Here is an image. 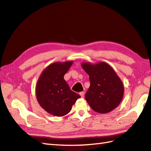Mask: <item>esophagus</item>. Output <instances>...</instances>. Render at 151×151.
Wrapping results in <instances>:
<instances>
[{
	"label": "esophagus",
	"instance_id": "esophagus-1",
	"mask_svg": "<svg viewBox=\"0 0 151 151\" xmlns=\"http://www.w3.org/2000/svg\"><path fill=\"white\" fill-rule=\"evenodd\" d=\"M80 95L81 96V97H84V91H81V92H80Z\"/></svg>",
	"mask_w": 151,
	"mask_h": 151
}]
</instances>
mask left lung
<instances>
[{"mask_svg": "<svg viewBox=\"0 0 151 151\" xmlns=\"http://www.w3.org/2000/svg\"><path fill=\"white\" fill-rule=\"evenodd\" d=\"M82 68L88 74L90 86L85 97L93 110L100 114L112 111L119 104L123 96V82L106 63L96 65L84 63Z\"/></svg>", "mask_w": 151, "mask_h": 151, "instance_id": "1", "label": "left lung"}]
</instances>
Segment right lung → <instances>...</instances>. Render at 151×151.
Returning <instances> with one entry per match:
<instances>
[{"instance_id":"obj_1","label":"right lung","mask_w":151,"mask_h":151,"mask_svg":"<svg viewBox=\"0 0 151 151\" xmlns=\"http://www.w3.org/2000/svg\"><path fill=\"white\" fill-rule=\"evenodd\" d=\"M73 62L54 63L41 73L36 86V97L40 106L48 113L63 116L81 95L70 90L63 78Z\"/></svg>"}]
</instances>
